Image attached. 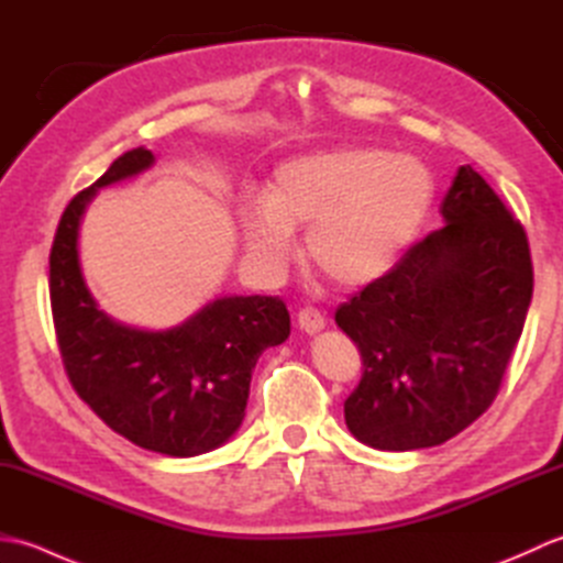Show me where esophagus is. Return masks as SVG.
Wrapping results in <instances>:
<instances>
[{"label":"esophagus","mask_w":563,"mask_h":563,"mask_svg":"<svg viewBox=\"0 0 563 563\" xmlns=\"http://www.w3.org/2000/svg\"><path fill=\"white\" fill-rule=\"evenodd\" d=\"M297 324H300V329L305 333H319L327 327V319H324V314L317 312V309L305 307V309H300V314H297Z\"/></svg>","instance_id":"esophagus-1"}]
</instances>
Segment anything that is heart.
<instances>
[{"mask_svg":"<svg viewBox=\"0 0 563 563\" xmlns=\"http://www.w3.org/2000/svg\"><path fill=\"white\" fill-rule=\"evenodd\" d=\"M435 184L426 164L375 147H339L280 164L263 202L239 208L249 258L280 273L292 230H309V258L343 288L382 278L421 230Z\"/></svg>","mask_w":563,"mask_h":563,"instance_id":"heart-1","label":"heart"}]
</instances>
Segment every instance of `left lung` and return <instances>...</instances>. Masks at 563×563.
<instances>
[{
    "label": "left lung",
    "instance_id": "left-lung-1",
    "mask_svg": "<svg viewBox=\"0 0 563 563\" xmlns=\"http://www.w3.org/2000/svg\"><path fill=\"white\" fill-rule=\"evenodd\" d=\"M430 232L336 309L363 357L343 404L369 448H433L494 404L532 300L525 227L470 164L440 202Z\"/></svg>",
    "mask_w": 563,
    "mask_h": 563
}]
</instances>
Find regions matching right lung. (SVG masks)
<instances>
[{
    "label": "right lung",
    "mask_w": 563,
    "mask_h": 563,
    "mask_svg": "<svg viewBox=\"0 0 563 563\" xmlns=\"http://www.w3.org/2000/svg\"><path fill=\"white\" fill-rule=\"evenodd\" d=\"M152 164L150 150H130L69 200L51 249L53 324L69 385L106 426L137 448L194 457L242 426L251 369L290 336V314L266 295L220 297L166 331L130 329L101 312L79 271L81 214L99 188Z\"/></svg>",
    "instance_id": "add662e5"
}]
</instances>
